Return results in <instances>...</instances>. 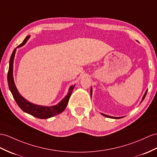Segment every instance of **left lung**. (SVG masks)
I'll list each match as a JSON object with an SVG mask.
<instances>
[{
	"label": "left lung",
	"mask_w": 157,
	"mask_h": 157,
	"mask_svg": "<svg viewBox=\"0 0 157 157\" xmlns=\"http://www.w3.org/2000/svg\"><path fill=\"white\" fill-rule=\"evenodd\" d=\"M147 90H146V92H145V93H144V94L143 95V98H142V100H141V102H140V103L142 102L143 101V100L144 99V98H145V97H146V95H147ZM92 91H93V90H92V87L90 88V96L92 95ZM101 114L102 115H103V116H105V117H108V118H115V119H118V118H123V117H111V116H109V115H106V114H103V113H101Z\"/></svg>",
	"instance_id": "obj_1"
}]
</instances>
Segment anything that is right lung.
I'll use <instances>...</instances> for the list:
<instances>
[{"label":"right lung","instance_id":"right-lung-1","mask_svg":"<svg viewBox=\"0 0 157 157\" xmlns=\"http://www.w3.org/2000/svg\"><path fill=\"white\" fill-rule=\"evenodd\" d=\"M30 36H27L23 42L18 45L17 48L21 47L22 46L26 44V42L29 39ZM17 48L14 49L12 53V55L10 56L9 61V68L8 75H7V80H8V85L9 89L12 93L13 96L14 98L15 101L17 103L19 107H20L25 113H28L30 115L35 117L36 118H41V119H46V118H49L54 116L57 115L62 112H63L64 109H66L67 104L69 101L70 97L72 90H73L75 86H71L69 89H68V93H67V96L63 98L60 102L56 105H53L51 106H46L38 105L36 104H33L32 102H30L26 99H25L23 97L21 96V94L18 93L16 85L14 84V78H13V63L14 59L16 53Z\"/></svg>","mask_w":157,"mask_h":157}]
</instances>
